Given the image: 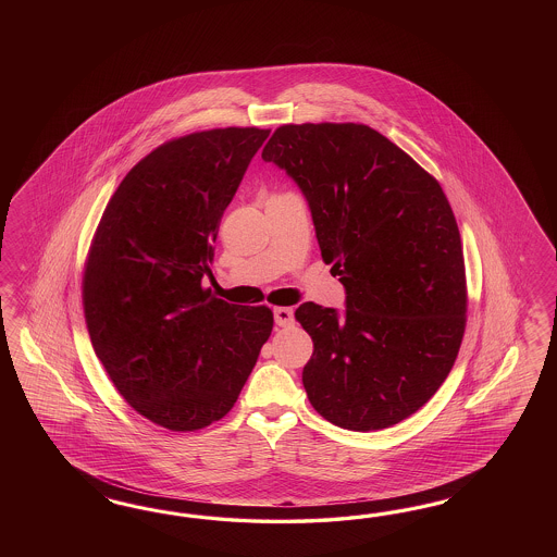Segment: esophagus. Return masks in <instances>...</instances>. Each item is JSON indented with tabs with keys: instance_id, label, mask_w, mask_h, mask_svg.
Masks as SVG:
<instances>
[{
	"instance_id": "34e87169",
	"label": "esophagus",
	"mask_w": 557,
	"mask_h": 557,
	"mask_svg": "<svg viewBox=\"0 0 557 557\" xmlns=\"http://www.w3.org/2000/svg\"><path fill=\"white\" fill-rule=\"evenodd\" d=\"M273 319H275V324L277 326H289L292 322H294V310L292 308H275L273 310Z\"/></svg>"
}]
</instances>
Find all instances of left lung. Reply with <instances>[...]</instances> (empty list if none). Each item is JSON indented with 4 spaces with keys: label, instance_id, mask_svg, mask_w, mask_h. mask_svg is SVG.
Segmentation results:
<instances>
[{
    "label": "left lung",
    "instance_id": "8db88e82",
    "mask_svg": "<svg viewBox=\"0 0 557 557\" xmlns=\"http://www.w3.org/2000/svg\"><path fill=\"white\" fill-rule=\"evenodd\" d=\"M263 161L284 169L310 208L322 261L345 310L304 302L312 337L310 405L349 431L414 414L456 363L466 331V268L454 210L437 180L366 124H286Z\"/></svg>",
    "mask_w": 557,
    "mask_h": 557
}]
</instances>
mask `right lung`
Wrapping results in <instances>:
<instances>
[{
  "mask_svg": "<svg viewBox=\"0 0 557 557\" xmlns=\"http://www.w3.org/2000/svg\"><path fill=\"white\" fill-rule=\"evenodd\" d=\"M270 131L216 128L169 140L126 173L84 273L94 351L124 400L169 431L220 421L273 329L268 306L203 289L220 219Z\"/></svg>",
  "mask_w": 557,
  "mask_h": 557,
  "instance_id": "obj_1",
  "label": "right lung"
}]
</instances>
